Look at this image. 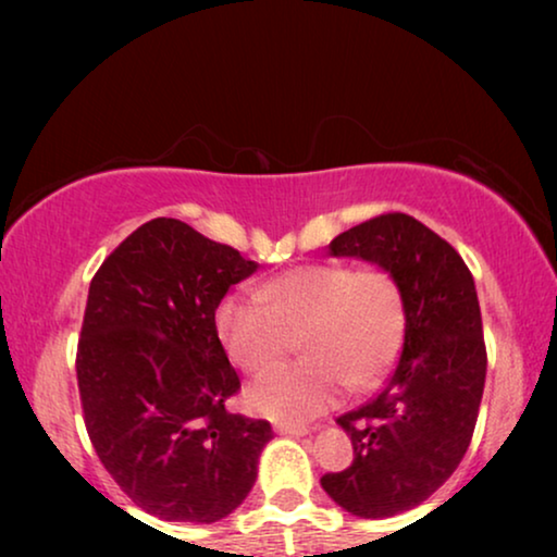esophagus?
<instances>
[{
	"label": "esophagus",
	"mask_w": 557,
	"mask_h": 557,
	"mask_svg": "<svg viewBox=\"0 0 557 557\" xmlns=\"http://www.w3.org/2000/svg\"><path fill=\"white\" fill-rule=\"evenodd\" d=\"M273 431H276L278 436H307L309 433L307 425H292V423H276L273 425Z\"/></svg>",
	"instance_id": "esophagus-1"
}]
</instances>
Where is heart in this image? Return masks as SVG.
Listing matches in <instances>:
<instances>
[{
    "label": "heart",
    "instance_id": "1",
    "mask_svg": "<svg viewBox=\"0 0 557 557\" xmlns=\"http://www.w3.org/2000/svg\"><path fill=\"white\" fill-rule=\"evenodd\" d=\"M403 326L400 288L380 265H299L263 284L258 296H227L215 314L227 357L246 372L273 368L299 337L304 360L246 391L250 410L286 423L324 413L345 385L360 393L380 383L398 355Z\"/></svg>",
    "mask_w": 557,
    "mask_h": 557
}]
</instances>
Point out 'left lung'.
Masks as SVG:
<instances>
[{
    "label": "left lung",
    "mask_w": 557,
    "mask_h": 557,
    "mask_svg": "<svg viewBox=\"0 0 557 557\" xmlns=\"http://www.w3.org/2000/svg\"><path fill=\"white\" fill-rule=\"evenodd\" d=\"M330 256L385 269L406 311L403 352L387 385L337 418L352 438V463L322 476L342 509L380 520L429 499L467 454L486 377L482 311L461 256L403 212L339 233Z\"/></svg>",
    "instance_id": "1"
}]
</instances>
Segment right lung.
I'll return each instance as SVG.
<instances>
[{
    "mask_svg": "<svg viewBox=\"0 0 557 557\" xmlns=\"http://www.w3.org/2000/svg\"><path fill=\"white\" fill-rule=\"evenodd\" d=\"M256 261L174 218L128 235L90 281L78 387L98 459L166 522L210 524L243 505L271 423L227 413L240 380L215 311Z\"/></svg>",
    "mask_w": 557,
    "mask_h": 557,
    "instance_id": "obj_1",
    "label": "right lung"
}]
</instances>
